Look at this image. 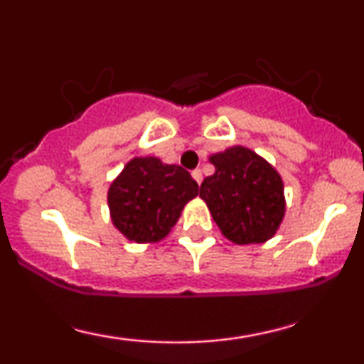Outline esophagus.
Wrapping results in <instances>:
<instances>
[{"mask_svg":"<svg viewBox=\"0 0 364 364\" xmlns=\"http://www.w3.org/2000/svg\"><path fill=\"white\" fill-rule=\"evenodd\" d=\"M191 176H193V179H195L196 183H198V185H200V183H202L203 176H202V171H200V169H193V171H191Z\"/></svg>","mask_w":364,"mask_h":364,"instance_id":"esophagus-1","label":"esophagus"}]
</instances>
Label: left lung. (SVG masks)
Returning a JSON list of instances; mask_svg holds the SVG:
<instances>
[{"label":"left lung","mask_w":364,"mask_h":364,"mask_svg":"<svg viewBox=\"0 0 364 364\" xmlns=\"http://www.w3.org/2000/svg\"><path fill=\"white\" fill-rule=\"evenodd\" d=\"M210 162L215 173L200 185V198L207 203L223 235L236 245L270 240L286 210L277 171L245 147L214 154Z\"/></svg>","instance_id":"left-lung-1"}]
</instances>
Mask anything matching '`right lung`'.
Returning <instances> with one entry per match:
<instances>
[{
  "label": "right lung",
  "mask_w": 364,
  "mask_h": 364,
  "mask_svg": "<svg viewBox=\"0 0 364 364\" xmlns=\"http://www.w3.org/2000/svg\"><path fill=\"white\" fill-rule=\"evenodd\" d=\"M198 195L186 169L157 157H135L107 191L112 224L129 241L156 243L169 235L183 207Z\"/></svg>",
  "instance_id": "1"
}]
</instances>
